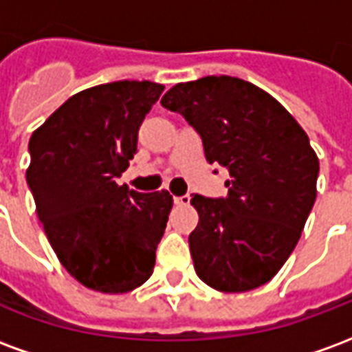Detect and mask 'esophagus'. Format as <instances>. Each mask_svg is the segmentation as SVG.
I'll use <instances>...</instances> for the list:
<instances>
[{
    "label": "esophagus",
    "mask_w": 352,
    "mask_h": 352,
    "mask_svg": "<svg viewBox=\"0 0 352 352\" xmlns=\"http://www.w3.org/2000/svg\"><path fill=\"white\" fill-rule=\"evenodd\" d=\"M173 201H175L177 206H188V204H190V196H188V194H184V196H175Z\"/></svg>",
    "instance_id": "1"
}]
</instances>
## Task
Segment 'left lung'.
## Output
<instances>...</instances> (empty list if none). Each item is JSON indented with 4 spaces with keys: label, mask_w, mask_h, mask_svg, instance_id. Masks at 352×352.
Instances as JSON below:
<instances>
[{
    "label": "left lung",
    "mask_w": 352,
    "mask_h": 352,
    "mask_svg": "<svg viewBox=\"0 0 352 352\" xmlns=\"http://www.w3.org/2000/svg\"><path fill=\"white\" fill-rule=\"evenodd\" d=\"M162 105L198 131L209 164L230 171L226 198L190 199L199 214L188 236L198 277L222 292L262 287L294 251L317 198L307 133L279 101L237 77L181 82Z\"/></svg>",
    "instance_id": "obj_1"
}]
</instances>
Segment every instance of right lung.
<instances>
[{"label":"right lung","mask_w":352,"mask_h":352,"mask_svg":"<svg viewBox=\"0 0 352 352\" xmlns=\"http://www.w3.org/2000/svg\"><path fill=\"white\" fill-rule=\"evenodd\" d=\"M162 92L151 80L88 88L30 138L26 181L45 234L65 270L98 292H130L153 275L173 198L118 186L116 177Z\"/></svg>","instance_id":"right-lung-1"}]
</instances>
